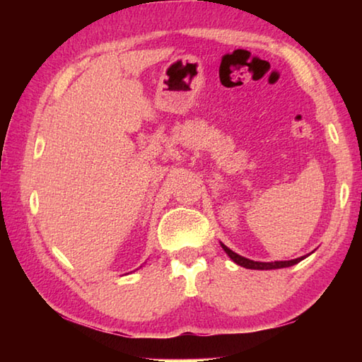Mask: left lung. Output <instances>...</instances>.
Returning <instances> with one entry per match:
<instances>
[{"mask_svg": "<svg viewBox=\"0 0 362 362\" xmlns=\"http://www.w3.org/2000/svg\"><path fill=\"white\" fill-rule=\"evenodd\" d=\"M222 247L226 254L230 255V259L238 263V265H241L244 268H250V269H274V268H286V267H292L298 263L300 260H303L305 257H298V259H293V260H284V262H254V260H249L246 257H241L238 255L236 252H233L231 249H228L222 244Z\"/></svg>", "mask_w": 362, "mask_h": 362, "instance_id": "left-lung-1", "label": "left lung"}]
</instances>
